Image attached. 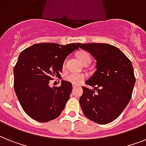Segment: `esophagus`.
<instances>
[{"instance_id": "obj_1", "label": "esophagus", "mask_w": 146, "mask_h": 146, "mask_svg": "<svg viewBox=\"0 0 146 146\" xmlns=\"http://www.w3.org/2000/svg\"><path fill=\"white\" fill-rule=\"evenodd\" d=\"M77 87H79V86H76V85H73V89H76V88H77Z\"/></svg>"}]
</instances>
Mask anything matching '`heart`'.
Segmentation results:
<instances>
[{
  "label": "heart",
  "instance_id": "heart-1",
  "mask_svg": "<svg viewBox=\"0 0 146 146\" xmlns=\"http://www.w3.org/2000/svg\"><path fill=\"white\" fill-rule=\"evenodd\" d=\"M78 59L80 60V61L82 64H84L86 62H90L91 63L92 60V57L89 53L87 51H80L77 54ZM86 76L84 74H80V73H69L66 76V79L67 81L72 82L73 84H79L80 82H82L83 80L86 79Z\"/></svg>",
  "mask_w": 146,
  "mask_h": 146
}]
</instances>
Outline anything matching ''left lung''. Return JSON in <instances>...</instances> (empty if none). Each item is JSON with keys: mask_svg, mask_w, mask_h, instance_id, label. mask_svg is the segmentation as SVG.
Masks as SVG:
<instances>
[{"mask_svg": "<svg viewBox=\"0 0 146 146\" xmlns=\"http://www.w3.org/2000/svg\"><path fill=\"white\" fill-rule=\"evenodd\" d=\"M88 50L96 62V71L82 86L80 98L82 112L88 119L107 124L119 117L130 101L136 78L131 61L117 47L103 43H77Z\"/></svg>", "mask_w": 146, "mask_h": 146, "instance_id": "1", "label": "left lung"}]
</instances>
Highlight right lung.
I'll return each mask as SVG.
<instances>
[{
  "instance_id": "obj_1",
  "label": "right lung",
  "mask_w": 146,
  "mask_h": 146,
  "mask_svg": "<svg viewBox=\"0 0 146 146\" xmlns=\"http://www.w3.org/2000/svg\"><path fill=\"white\" fill-rule=\"evenodd\" d=\"M78 48L74 43H39L20 53L13 69V86L23 111L31 118L44 123L60 115L72 84L63 80L60 86L51 88L49 82L54 77L61 76L66 57Z\"/></svg>"
}]
</instances>
